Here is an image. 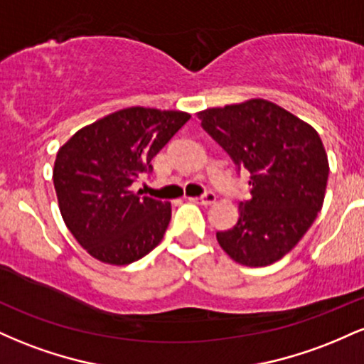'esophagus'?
Returning <instances> with one entry per match:
<instances>
[{"instance_id": "obj_1", "label": "esophagus", "mask_w": 364, "mask_h": 364, "mask_svg": "<svg viewBox=\"0 0 364 364\" xmlns=\"http://www.w3.org/2000/svg\"><path fill=\"white\" fill-rule=\"evenodd\" d=\"M191 200L196 203H200V205H210V203L215 202V193L214 191L208 190L202 196H195V198H191Z\"/></svg>"}]
</instances>
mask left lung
I'll return each mask as SVG.
<instances>
[{
  "label": "left lung",
  "mask_w": 364,
  "mask_h": 364,
  "mask_svg": "<svg viewBox=\"0 0 364 364\" xmlns=\"http://www.w3.org/2000/svg\"><path fill=\"white\" fill-rule=\"evenodd\" d=\"M202 128L223 147L237 173H250V198L237 223L217 232L232 260L265 267L306 235L323 205L328 159L310 124L277 104L252 99L198 112Z\"/></svg>",
  "instance_id": "obj_1"
}]
</instances>
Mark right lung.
Instances as JSON below:
<instances>
[{"label":"right lung","mask_w":364,"mask_h":364,"mask_svg":"<svg viewBox=\"0 0 364 364\" xmlns=\"http://www.w3.org/2000/svg\"><path fill=\"white\" fill-rule=\"evenodd\" d=\"M190 119L188 112L128 107L95 121L58 150L53 181L66 228L92 257L128 265L164 237L171 203L132 185Z\"/></svg>","instance_id":"1"}]
</instances>
